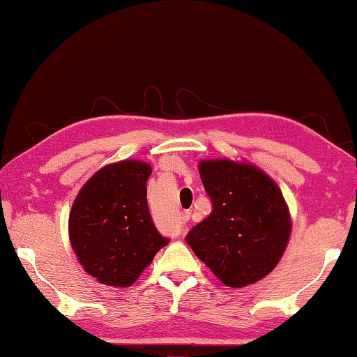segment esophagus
Masks as SVG:
<instances>
[{
    "mask_svg": "<svg viewBox=\"0 0 357 357\" xmlns=\"http://www.w3.org/2000/svg\"><path fill=\"white\" fill-rule=\"evenodd\" d=\"M179 219H181V222H188V220L190 219V213L189 211H183L181 213V216H179Z\"/></svg>",
    "mask_w": 357,
    "mask_h": 357,
    "instance_id": "esophagus-1",
    "label": "esophagus"
}]
</instances>
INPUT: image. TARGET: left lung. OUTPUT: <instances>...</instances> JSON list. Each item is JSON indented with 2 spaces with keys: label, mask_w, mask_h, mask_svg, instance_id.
Returning <instances> with one entry per match:
<instances>
[{
  "label": "left lung",
  "mask_w": 357,
  "mask_h": 357,
  "mask_svg": "<svg viewBox=\"0 0 357 357\" xmlns=\"http://www.w3.org/2000/svg\"><path fill=\"white\" fill-rule=\"evenodd\" d=\"M199 169L213 209L185 241L224 284L245 287L262 280L276 267L291 235L278 185L248 163L205 160Z\"/></svg>",
  "instance_id": "obj_1"
}]
</instances>
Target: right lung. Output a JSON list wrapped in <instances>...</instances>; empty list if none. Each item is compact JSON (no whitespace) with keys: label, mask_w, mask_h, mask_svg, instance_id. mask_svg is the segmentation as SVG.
<instances>
[{"label":"right lung","mask_w":357,"mask_h":357,"mask_svg":"<svg viewBox=\"0 0 357 357\" xmlns=\"http://www.w3.org/2000/svg\"><path fill=\"white\" fill-rule=\"evenodd\" d=\"M151 173L144 162L112 163L95 173L73 203L71 246L84 270L103 284L132 286L168 245L146 199Z\"/></svg>","instance_id":"right-lung-1"}]
</instances>
